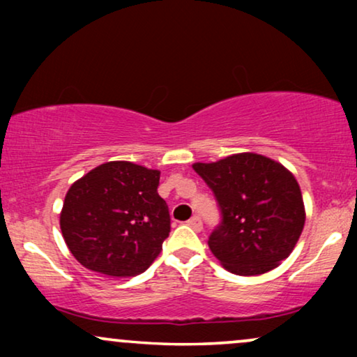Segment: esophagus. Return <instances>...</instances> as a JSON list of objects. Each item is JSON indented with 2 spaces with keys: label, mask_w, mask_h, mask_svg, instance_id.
Masks as SVG:
<instances>
[{
  "label": "esophagus",
  "mask_w": 357,
  "mask_h": 357,
  "mask_svg": "<svg viewBox=\"0 0 357 357\" xmlns=\"http://www.w3.org/2000/svg\"><path fill=\"white\" fill-rule=\"evenodd\" d=\"M187 224L192 229H195V231H197V232H199L203 229V222H202V219H199L198 216H193L192 219H188Z\"/></svg>",
  "instance_id": "1"
}]
</instances>
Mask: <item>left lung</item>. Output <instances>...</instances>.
<instances>
[{
	"mask_svg": "<svg viewBox=\"0 0 357 357\" xmlns=\"http://www.w3.org/2000/svg\"><path fill=\"white\" fill-rule=\"evenodd\" d=\"M193 169L222 211L208 245L227 271L263 275L291 255L304 229L305 206L289 169L255 153L195 162Z\"/></svg>",
	"mask_w": 357,
	"mask_h": 357,
	"instance_id": "left-lung-1",
	"label": "left lung"
}]
</instances>
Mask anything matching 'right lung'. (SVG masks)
I'll list each match as a JSON object with an SVG mask.
<instances>
[{
	"label": "right lung",
	"instance_id": "1",
	"mask_svg": "<svg viewBox=\"0 0 357 357\" xmlns=\"http://www.w3.org/2000/svg\"><path fill=\"white\" fill-rule=\"evenodd\" d=\"M159 178L158 169L110 160L71 185L60 229L82 266L102 276L128 278L153 265L170 232Z\"/></svg>",
	"mask_w": 357,
	"mask_h": 357
}]
</instances>
